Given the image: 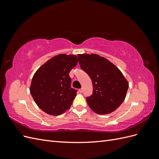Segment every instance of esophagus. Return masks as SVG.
<instances>
[{"instance_id":"1","label":"esophagus","mask_w":159,"mask_h":159,"mask_svg":"<svg viewBox=\"0 0 159 159\" xmlns=\"http://www.w3.org/2000/svg\"><path fill=\"white\" fill-rule=\"evenodd\" d=\"M79 91H80V93H82V92H83V89H79Z\"/></svg>"}]
</instances>
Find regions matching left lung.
Masks as SVG:
<instances>
[{"label": "left lung", "mask_w": 159, "mask_h": 159, "mask_svg": "<svg viewBox=\"0 0 159 159\" xmlns=\"http://www.w3.org/2000/svg\"><path fill=\"white\" fill-rule=\"evenodd\" d=\"M81 68L88 74L93 84V94L86 98L95 113L107 115L113 112L124 102L128 81L112 62L95 54H78Z\"/></svg>", "instance_id": "left-lung-1"}]
</instances>
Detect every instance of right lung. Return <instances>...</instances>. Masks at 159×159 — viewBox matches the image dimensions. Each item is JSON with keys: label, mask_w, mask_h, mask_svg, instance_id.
Listing matches in <instances>:
<instances>
[{"label": "right lung", "mask_w": 159, "mask_h": 159, "mask_svg": "<svg viewBox=\"0 0 159 159\" xmlns=\"http://www.w3.org/2000/svg\"><path fill=\"white\" fill-rule=\"evenodd\" d=\"M78 61L75 55L60 54L52 57L36 70L30 91L43 111L56 116L71 107L77 91L70 87L69 73Z\"/></svg>", "instance_id": "obj_1"}]
</instances>
